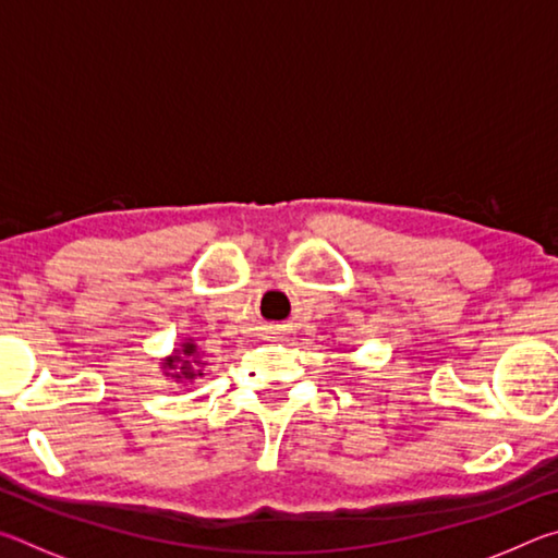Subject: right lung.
I'll list each match as a JSON object with an SVG mask.
<instances>
[{"mask_svg":"<svg viewBox=\"0 0 558 558\" xmlns=\"http://www.w3.org/2000/svg\"><path fill=\"white\" fill-rule=\"evenodd\" d=\"M204 354L194 339H182L172 349V354L159 362V369L177 384H192L204 376Z\"/></svg>","mask_w":558,"mask_h":558,"instance_id":"obj_1","label":"right lung"}]
</instances>
